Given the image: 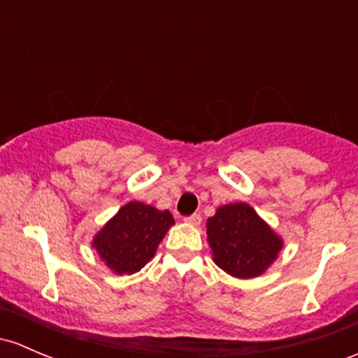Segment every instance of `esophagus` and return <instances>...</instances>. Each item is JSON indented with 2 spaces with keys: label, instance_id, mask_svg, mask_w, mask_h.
<instances>
[{
  "label": "esophagus",
  "instance_id": "obj_1",
  "mask_svg": "<svg viewBox=\"0 0 358 358\" xmlns=\"http://www.w3.org/2000/svg\"><path fill=\"white\" fill-rule=\"evenodd\" d=\"M185 223H189V224H194V227H199V224L202 223V216L201 214H192V216H187L185 217Z\"/></svg>",
  "mask_w": 358,
  "mask_h": 358
}]
</instances>
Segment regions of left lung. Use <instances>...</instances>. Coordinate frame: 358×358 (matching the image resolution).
<instances>
[{
  "instance_id": "left-lung-1",
  "label": "left lung",
  "mask_w": 358,
  "mask_h": 358,
  "mask_svg": "<svg viewBox=\"0 0 358 358\" xmlns=\"http://www.w3.org/2000/svg\"><path fill=\"white\" fill-rule=\"evenodd\" d=\"M208 238L214 262L235 278L264 273L281 250L280 236L248 204H228L208 220Z\"/></svg>"
}]
</instances>
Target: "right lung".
Segmentation results:
<instances>
[{
    "instance_id": "right-lung-1",
    "label": "right lung",
    "mask_w": 358,
    "mask_h": 358,
    "mask_svg": "<svg viewBox=\"0 0 358 358\" xmlns=\"http://www.w3.org/2000/svg\"><path fill=\"white\" fill-rule=\"evenodd\" d=\"M175 223L169 210L129 202L94 238L108 268L118 274H134L154 257L168 228Z\"/></svg>"
}]
</instances>
